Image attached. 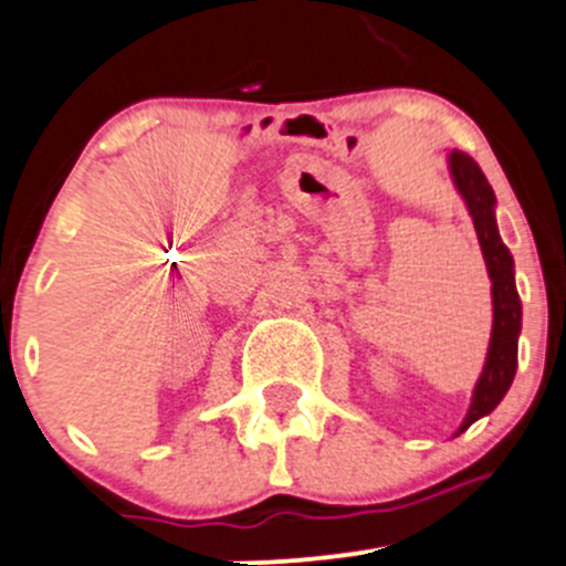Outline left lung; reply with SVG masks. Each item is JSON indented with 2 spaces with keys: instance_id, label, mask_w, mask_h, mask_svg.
<instances>
[{
  "instance_id": "1",
  "label": "left lung",
  "mask_w": 566,
  "mask_h": 566,
  "mask_svg": "<svg viewBox=\"0 0 566 566\" xmlns=\"http://www.w3.org/2000/svg\"><path fill=\"white\" fill-rule=\"evenodd\" d=\"M449 170L473 217L475 237H479L481 253H484L486 275L492 281V335L486 349L484 371L475 382L471 410L457 434L465 432L479 418L490 416L512 385L517 371V338L523 327V305H520L517 285H514V259L503 244L495 222V192L486 184V176L462 150L449 154Z\"/></svg>"
}]
</instances>
